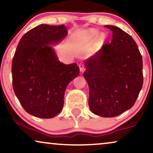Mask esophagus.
I'll return each mask as SVG.
<instances>
[{
  "mask_svg": "<svg viewBox=\"0 0 153 153\" xmlns=\"http://www.w3.org/2000/svg\"><path fill=\"white\" fill-rule=\"evenodd\" d=\"M79 69H80V71L81 72H83L84 71V65H83V62H80V63L79 64Z\"/></svg>",
  "mask_w": 153,
  "mask_h": 153,
  "instance_id": "1",
  "label": "esophagus"
}]
</instances>
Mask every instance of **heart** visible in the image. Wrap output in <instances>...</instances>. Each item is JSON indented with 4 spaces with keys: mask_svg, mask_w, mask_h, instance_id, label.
Instances as JSON below:
<instances>
[{
    "mask_svg": "<svg viewBox=\"0 0 153 153\" xmlns=\"http://www.w3.org/2000/svg\"><path fill=\"white\" fill-rule=\"evenodd\" d=\"M99 33V31L97 30H95V29H90V30H87L86 32H85L83 34L81 35V37H82L83 39L86 41H91L93 40V39H95L97 35ZM106 39V36L104 33H101L99 36L97 37V42L98 44H102L104 42Z\"/></svg>",
    "mask_w": 153,
    "mask_h": 153,
    "instance_id": "b5f03b06",
    "label": "heart"
}]
</instances>
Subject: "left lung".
<instances>
[{"label":"left lung","mask_w":153,"mask_h":153,"mask_svg":"<svg viewBox=\"0 0 153 153\" xmlns=\"http://www.w3.org/2000/svg\"><path fill=\"white\" fill-rule=\"evenodd\" d=\"M104 26L112 31V40L85 60L83 76L89 86L90 109L111 118L134 104L143 85V61L130 35L118 27Z\"/></svg>","instance_id":"1"}]
</instances>
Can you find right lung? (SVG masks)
<instances>
[{"label":"right lung","instance_id":"add662e5","mask_svg":"<svg viewBox=\"0 0 153 153\" xmlns=\"http://www.w3.org/2000/svg\"><path fill=\"white\" fill-rule=\"evenodd\" d=\"M68 35L65 25L40 24L20 39L12 63L14 93L27 113L41 118L59 114L69 83L78 76L76 63L58 60L51 45L60 43Z\"/></svg>","mask_w":153,"mask_h":153}]
</instances>
